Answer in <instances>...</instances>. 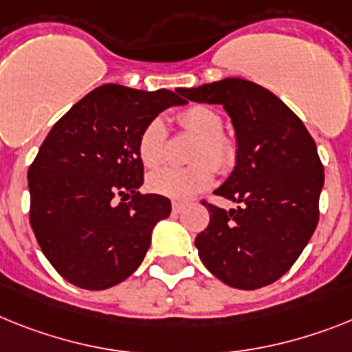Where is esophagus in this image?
Masks as SVG:
<instances>
[{"instance_id":"34e87169","label":"esophagus","mask_w":352,"mask_h":352,"mask_svg":"<svg viewBox=\"0 0 352 352\" xmlns=\"http://www.w3.org/2000/svg\"><path fill=\"white\" fill-rule=\"evenodd\" d=\"M186 209V204L184 202H173L171 204V211L175 212V214H179V212H182Z\"/></svg>"}]
</instances>
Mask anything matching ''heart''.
Wrapping results in <instances>:
<instances>
[{"label":"heart","mask_w":352,"mask_h":352,"mask_svg":"<svg viewBox=\"0 0 352 352\" xmlns=\"http://www.w3.org/2000/svg\"><path fill=\"white\" fill-rule=\"evenodd\" d=\"M182 131L199 135L188 168H162L148 177L153 193L173 200H190L200 191L208 190L217 170H227L236 159V148L223 131V120L208 105H191L177 114ZM138 155L146 168H157L166 155V125L161 118L148 121L138 138Z\"/></svg>","instance_id":"obj_1"}]
</instances>
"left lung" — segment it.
<instances>
[{"label":"left lung","instance_id":"8db88e82","mask_svg":"<svg viewBox=\"0 0 352 352\" xmlns=\"http://www.w3.org/2000/svg\"><path fill=\"white\" fill-rule=\"evenodd\" d=\"M186 100L223 105L236 131V166L214 195L238 204L202 200L209 226L195 238L212 276L232 288L272 285L297 261L318 223L324 166L299 116L261 85L223 78L191 89Z\"/></svg>","mask_w":352,"mask_h":352}]
</instances>
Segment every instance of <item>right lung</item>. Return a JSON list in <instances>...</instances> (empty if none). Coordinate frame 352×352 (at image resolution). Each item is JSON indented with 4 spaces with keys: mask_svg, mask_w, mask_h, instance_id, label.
I'll use <instances>...</instances> for the list:
<instances>
[{
    "mask_svg": "<svg viewBox=\"0 0 352 352\" xmlns=\"http://www.w3.org/2000/svg\"><path fill=\"white\" fill-rule=\"evenodd\" d=\"M184 100L105 84L53 125L28 170L30 226L41 250L71 285L105 290L134 274L155 223L170 217L162 195H141L138 138Z\"/></svg>",
    "mask_w": 352,
    "mask_h": 352,
    "instance_id": "1",
    "label": "right lung"
}]
</instances>
